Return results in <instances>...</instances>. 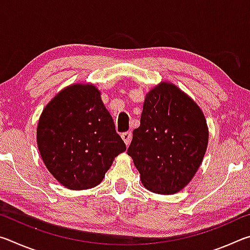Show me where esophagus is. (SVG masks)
I'll return each instance as SVG.
<instances>
[{"label": "esophagus", "instance_id": "34e87169", "mask_svg": "<svg viewBox=\"0 0 250 250\" xmlns=\"http://www.w3.org/2000/svg\"><path fill=\"white\" fill-rule=\"evenodd\" d=\"M121 138H122V140L125 141V146H129L131 138H132V132H131V131H128V132H124L121 134Z\"/></svg>", "mask_w": 250, "mask_h": 250}]
</instances>
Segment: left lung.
Returning a JSON list of instances; mask_svg holds the SVG:
<instances>
[{"instance_id":"1","label":"left lung","mask_w":250,"mask_h":250,"mask_svg":"<svg viewBox=\"0 0 250 250\" xmlns=\"http://www.w3.org/2000/svg\"><path fill=\"white\" fill-rule=\"evenodd\" d=\"M207 145L202 109L174 83L161 82L146 95L128 154L146 189L172 195L192 181Z\"/></svg>"}]
</instances>
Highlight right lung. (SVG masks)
<instances>
[{
	"label": "right lung",
	"mask_w": 250,
	"mask_h": 250,
	"mask_svg": "<svg viewBox=\"0 0 250 250\" xmlns=\"http://www.w3.org/2000/svg\"><path fill=\"white\" fill-rule=\"evenodd\" d=\"M36 141L50 174L68 189L101 183L125 145L92 83H77L61 90L40 117Z\"/></svg>",
	"instance_id": "obj_1"
}]
</instances>
